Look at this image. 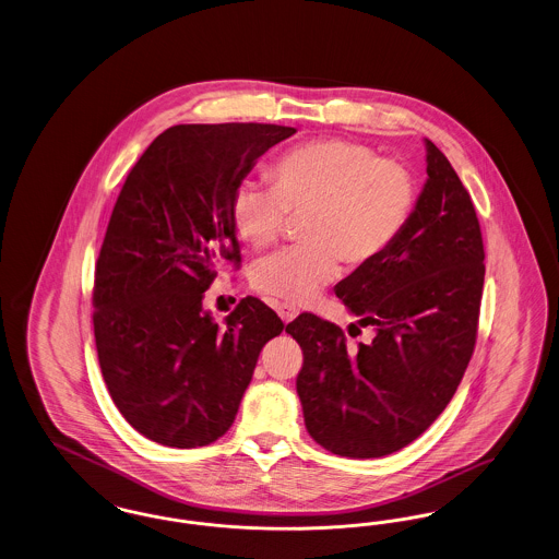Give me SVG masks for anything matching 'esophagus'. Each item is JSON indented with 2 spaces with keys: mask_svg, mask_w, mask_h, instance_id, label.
<instances>
[{
  "mask_svg": "<svg viewBox=\"0 0 559 559\" xmlns=\"http://www.w3.org/2000/svg\"><path fill=\"white\" fill-rule=\"evenodd\" d=\"M276 312H278V317L283 319V322H292L299 314V310L292 306V304H276Z\"/></svg>",
  "mask_w": 559,
  "mask_h": 559,
  "instance_id": "obj_1",
  "label": "esophagus"
}]
</instances>
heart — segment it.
I'll use <instances>...</instances> for the list:
<instances>
[{
	"label": "heart",
	"mask_w": 559,
	"mask_h": 559,
	"mask_svg": "<svg viewBox=\"0 0 559 559\" xmlns=\"http://www.w3.org/2000/svg\"><path fill=\"white\" fill-rule=\"evenodd\" d=\"M272 188L242 182L233 197V224L253 249L283 239L289 215H306V245L264 260L253 285L267 297L306 304L329 285L340 260L365 266L404 233L417 203L413 174L358 142L324 138L293 146L270 167Z\"/></svg>",
	"instance_id": "b5f03b06"
}]
</instances>
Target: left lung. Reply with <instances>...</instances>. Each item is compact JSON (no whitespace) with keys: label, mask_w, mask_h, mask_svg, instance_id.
<instances>
[{"label":"left lung","mask_w":559,"mask_h":559,"mask_svg":"<svg viewBox=\"0 0 559 559\" xmlns=\"http://www.w3.org/2000/svg\"><path fill=\"white\" fill-rule=\"evenodd\" d=\"M426 148V187L404 233L335 287L358 324L374 329L371 342L349 347L337 324L314 314L287 324L304 352L297 396L308 433L340 456H385L417 440L451 402L476 346L478 215L444 153L431 140Z\"/></svg>","instance_id":"obj_1"}]
</instances>
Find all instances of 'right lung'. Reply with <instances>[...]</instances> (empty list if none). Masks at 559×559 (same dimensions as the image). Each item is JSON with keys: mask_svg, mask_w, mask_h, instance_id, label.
I'll return each mask as SVG.
<instances>
[{"mask_svg": "<svg viewBox=\"0 0 559 559\" xmlns=\"http://www.w3.org/2000/svg\"><path fill=\"white\" fill-rule=\"evenodd\" d=\"M270 123H192L159 133L133 165L96 262L94 337L108 394L153 442L197 449L233 426L258 356L285 324L245 297L217 326L203 295L240 264L233 197L267 148Z\"/></svg>", "mask_w": 559, "mask_h": 559, "instance_id": "obj_1", "label": "right lung"}]
</instances>
